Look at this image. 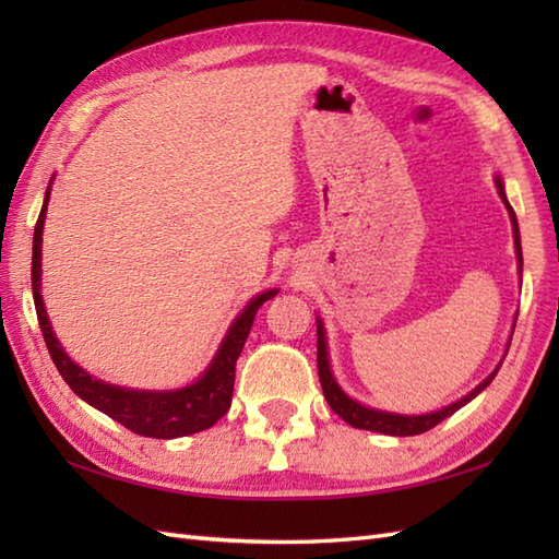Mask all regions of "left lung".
I'll use <instances>...</instances> for the list:
<instances>
[{
  "mask_svg": "<svg viewBox=\"0 0 559 559\" xmlns=\"http://www.w3.org/2000/svg\"><path fill=\"white\" fill-rule=\"evenodd\" d=\"M495 185H497V192H500V199L504 201V206L509 211V218H512L514 247H516L519 273H521V269H524V254H521L516 213H514L512 206H509L500 175L495 177ZM317 367H319V382H322V391H324L326 403L331 406V411L338 413L348 425L358 427V430H370V432H382V435H394V437H411V435H423L427 430H432L435 425H439L444 418H449L451 413H456L461 406H466L468 401L476 399L480 391L492 382L497 370H500L502 365H497L495 372L488 379H483V382L476 389H473L471 394L459 399L456 403H451V406H447L442 411H435V413H427V415H399V413L374 411V408L362 406V403H358V401H353L348 394H343V389L336 384V379H334V374H331V367H329V350H326V336H324L322 319H317Z\"/></svg>",
  "mask_w": 559,
  "mask_h": 559,
  "instance_id": "1",
  "label": "left lung"
}]
</instances>
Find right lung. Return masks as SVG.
Returning <instances> with one entry per match:
<instances>
[{
    "label": "right lung",
    "mask_w": 559,
    "mask_h": 559,
    "mask_svg": "<svg viewBox=\"0 0 559 559\" xmlns=\"http://www.w3.org/2000/svg\"><path fill=\"white\" fill-rule=\"evenodd\" d=\"M52 185V180H50ZM47 201H50V187L45 192V201L40 209L38 223L33 233V266H31V283H33V302L38 312L40 331L45 346L50 350V358L59 374L64 377L69 389L79 399L91 403L93 408L110 415L112 420L124 425L141 437L153 439H175L185 435H194L221 420L230 408L233 401V384H235V362L240 358L245 341L252 329L254 314L261 305L271 300L278 290H266L249 300L245 310L237 314L233 326L225 334L216 358L211 360L209 370L201 374L194 384L173 391H141V389H124L115 384H105L100 379L91 377L86 370L69 358L64 348L59 346L55 331L47 319L43 295H40V254H43V225L47 213Z\"/></svg>",
    "instance_id": "obj_1"
}]
</instances>
